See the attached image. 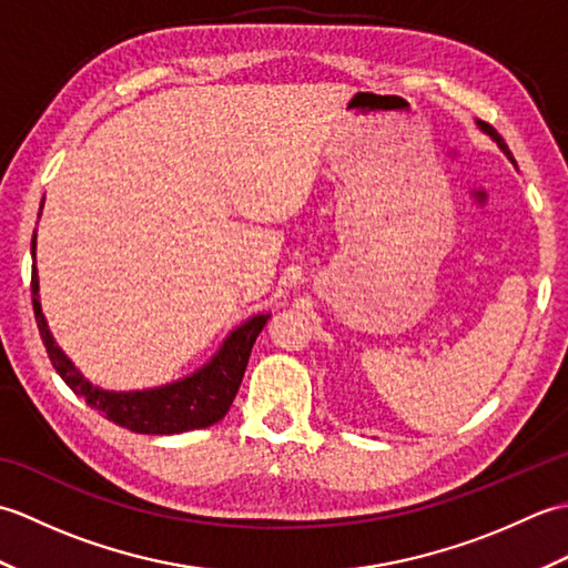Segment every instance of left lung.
Masks as SVG:
<instances>
[{
	"label": "left lung",
	"instance_id": "obj_1",
	"mask_svg": "<svg viewBox=\"0 0 568 568\" xmlns=\"http://www.w3.org/2000/svg\"><path fill=\"white\" fill-rule=\"evenodd\" d=\"M476 124H478V129H480V131H484V134H488V136H490L493 141H496V143H498V146H500V151H503L505 155H508V159H510V161L515 163V159H513V153H510V149H508V143H505V141H503V136L498 134V131H496V129H493L490 124H486V122H480V119H478V122H476Z\"/></svg>",
	"mask_w": 568,
	"mask_h": 568
}]
</instances>
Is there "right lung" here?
I'll return each mask as SVG.
<instances>
[{
  "label": "right lung",
  "instance_id": "add662e5",
  "mask_svg": "<svg viewBox=\"0 0 568 568\" xmlns=\"http://www.w3.org/2000/svg\"><path fill=\"white\" fill-rule=\"evenodd\" d=\"M31 256L33 315L36 324H39L48 358H51L53 368L60 373V378L65 381L68 388L75 395H82L84 403L90 407L100 409V413H104V417L114 422V425L139 434H180L190 429H202L214 425V422H220L229 413V407H232L239 393L241 378H244L253 342H256V336L265 327V322L271 320V312H265V315H253L251 320L241 324V327H236L226 336L220 352L212 356L210 364H204L200 371H195L183 381L149 390H104L98 388V385H92L88 378H82V373L72 366V361L63 354V348L55 344L51 329H48L39 300L36 232L31 239Z\"/></svg>",
  "mask_w": 568,
  "mask_h": 568
}]
</instances>
